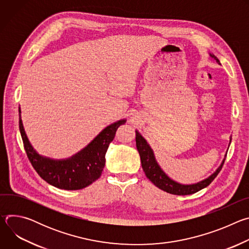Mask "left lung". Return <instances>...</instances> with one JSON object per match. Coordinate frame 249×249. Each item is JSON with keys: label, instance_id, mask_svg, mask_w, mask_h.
<instances>
[{"label": "left lung", "instance_id": "left-lung-1", "mask_svg": "<svg viewBox=\"0 0 249 249\" xmlns=\"http://www.w3.org/2000/svg\"><path fill=\"white\" fill-rule=\"evenodd\" d=\"M210 56L212 58H214L218 64H220L219 59L215 55L210 54ZM136 146L140 154L142 167H143V170L147 176V178H149L151 182H153L160 189L174 195H190L207 187L208 185H210V183L213 180L216 178L225 163V160H224L220 167L211 176H209L208 178L195 184L183 185L170 179L169 177L162 171V169L160 167V165L158 164L155 159L153 150L147 143V141L138 131H136Z\"/></svg>", "mask_w": 249, "mask_h": 249}]
</instances>
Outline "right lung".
I'll use <instances>...</instances> for the list:
<instances>
[{"label":"right lung","mask_w":249,"mask_h":249,"mask_svg":"<svg viewBox=\"0 0 249 249\" xmlns=\"http://www.w3.org/2000/svg\"><path fill=\"white\" fill-rule=\"evenodd\" d=\"M19 111V131L27 158L33 168L47 183L65 190L83 189L98 179L105 165V153L113 141L119 126L126 120L115 122L102 130L80 153L72 158L55 160L39 156L31 147L25 135Z\"/></svg>","instance_id":"right-lung-1"}]
</instances>
